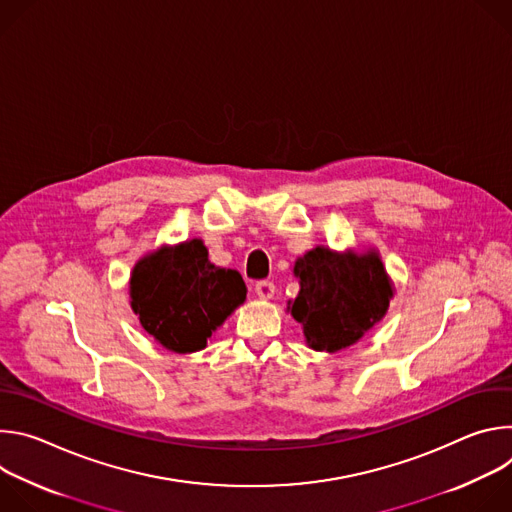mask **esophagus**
<instances>
[{
    "instance_id": "obj_1",
    "label": "esophagus",
    "mask_w": 512,
    "mask_h": 512,
    "mask_svg": "<svg viewBox=\"0 0 512 512\" xmlns=\"http://www.w3.org/2000/svg\"><path fill=\"white\" fill-rule=\"evenodd\" d=\"M273 294H275L273 281L263 279V281H257V283H255V296H257V298H261V300H271Z\"/></svg>"
}]
</instances>
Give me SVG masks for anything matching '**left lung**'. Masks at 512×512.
<instances>
[{
  "label": "left lung",
  "mask_w": 512,
  "mask_h": 512,
  "mask_svg": "<svg viewBox=\"0 0 512 512\" xmlns=\"http://www.w3.org/2000/svg\"><path fill=\"white\" fill-rule=\"evenodd\" d=\"M300 294L287 306L314 350L336 352L369 332L387 312L393 289L377 253L340 255L316 247L296 261Z\"/></svg>",
  "instance_id": "left-lung-1"
}]
</instances>
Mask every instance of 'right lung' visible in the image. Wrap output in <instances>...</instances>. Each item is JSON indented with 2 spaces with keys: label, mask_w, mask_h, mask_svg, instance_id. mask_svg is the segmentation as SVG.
Here are the masks:
<instances>
[{
  "label": "right lung",
  "mask_w": 512,
  "mask_h": 512,
  "mask_svg": "<svg viewBox=\"0 0 512 512\" xmlns=\"http://www.w3.org/2000/svg\"><path fill=\"white\" fill-rule=\"evenodd\" d=\"M131 308L143 330L172 352H196L247 298L237 269L214 267L202 241L143 257L131 273Z\"/></svg>",
  "instance_id": "obj_1"
}]
</instances>
